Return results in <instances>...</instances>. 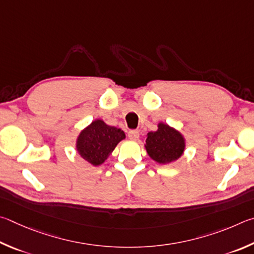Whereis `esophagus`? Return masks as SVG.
<instances>
[{
    "label": "esophagus",
    "mask_w": 254,
    "mask_h": 254,
    "mask_svg": "<svg viewBox=\"0 0 254 254\" xmlns=\"http://www.w3.org/2000/svg\"><path fill=\"white\" fill-rule=\"evenodd\" d=\"M128 137H129L130 139H134V140L138 139V137H139V131H138V130H136V129H131V130L128 131Z\"/></svg>",
    "instance_id": "obj_1"
}]
</instances>
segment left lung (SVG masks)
I'll return each instance as SVG.
<instances>
[{"label":"left lung","instance_id":"left-lung-1","mask_svg":"<svg viewBox=\"0 0 254 254\" xmlns=\"http://www.w3.org/2000/svg\"><path fill=\"white\" fill-rule=\"evenodd\" d=\"M185 143L179 131L165 124H159L156 131H150L146 139V150L154 161L168 164L176 161L184 152Z\"/></svg>","mask_w":254,"mask_h":254}]
</instances>
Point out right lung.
Returning a JSON list of instances; mask_svg holds the SVG:
<instances>
[{
	"instance_id": "right-lung-1",
	"label": "right lung",
	"mask_w": 254,
	"mask_h": 254,
	"mask_svg": "<svg viewBox=\"0 0 254 254\" xmlns=\"http://www.w3.org/2000/svg\"><path fill=\"white\" fill-rule=\"evenodd\" d=\"M124 138L125 132L120 128L108 126L102 120L98 119L80 132L77 149L83 159L98 166L106 161L117 144Z\"/></svg>"
}]
</instances>
